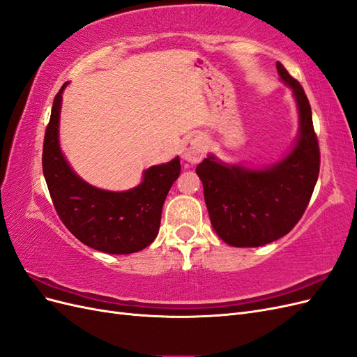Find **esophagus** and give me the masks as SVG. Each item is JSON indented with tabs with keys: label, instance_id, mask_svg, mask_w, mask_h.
<instances>
[{
	"label": "esophagus",
	"instance_id": "esophagus-1",
	"mask_svg": "<svg viewBox=\"0 0 357 357\" xmlns=\"http://www.w3.org/2000/svg\"><path fill=\"white\" fill-rule=\"evenodd\" d=\"M205 155V138L202 135H193L186 139L183 146L181 158L190 162V164H198Z\"/></svg>",
	"mask_w": 357,
	"mask_h": 357
}]
</instances>
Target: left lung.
Wrapping results in <instances>:
<instances>
[{
	"mask_svg": "<svg viewBox=\"0 0 357 357\" xmlns=\"http://www.w3.org/2000/svg\"><path fill=\"white\" fill-rule=\"evenodd\" d=\"M294 92L299 134L290 153L262 169L229 165L208 155L197 167L213 228L234 247H259L289 234L304 214L320 169L311 107L298 80L277 62Z\"/></svg>",
	"mask_w": 357,
	"mask_h": 357,
	"instance_id": "left-lung-1",
	"label": "left lung"
}]
</instances>
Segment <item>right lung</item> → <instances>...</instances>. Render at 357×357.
I'll use <instances>...</instances> for the list:
<instances>
[{
  "instance_id": "obj_1",
  "label": "right lung",
  "mask_w": 357,
  "mask_h": 357,
  "mask_svg": "<svg viewBox=\"0 0 357 357\" xmlns=\"http://www.w3.org/2000/svg\"><path fill=\"white\" fill-rule=\"evenodd\" d=\"M63 83L53 100L43 144V174L50 198L67 229L83 244L110 255L143 250L156 238L160 214L172 183L180 176V159L150 167L137 188L102 190L82 180L59 147V114Z\"/></svg>"
}]
</instances>
